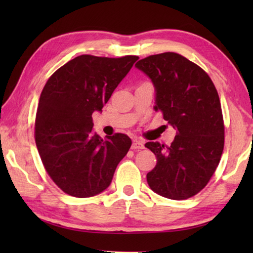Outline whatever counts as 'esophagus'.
<instances>
[{"mask_svg":"<svg viewBox=\"0 0 253 253\" xmlns=\"http://www.w3.org/2000/svg\"><path fill=\"white\" fill-rule=\"evenodd\" d=\"M144 146V143L140 142V140H134L131 145V148L132 149H143Z\"/></svg>","mask_w":253,"mask_h":253,"instance_id":"obj_1","label":"esophagus"}]
</instances>
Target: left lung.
I'll return each mask as SVG.
<instances>
[{
	"label": "left lung",
	"mask_w": 253,
	"mask_h": 253,
	"mask_svg": "<svg viewBox=\"0 0 253 253\" xmlns=\"http://www.w3.org/2000/svg\"><path fill=\"white\" fill-rule=\"evenodd\" d=\"M136 67L155 85V110L176 129L170 146L145 144L157 160L147 173L148 185L164 198L190 199L207 186L223 152L224 122L219 93L202 68L178 53L149 55Z\"/></svg>",
	"instance_id": "8db88e82"
}]
</instances>
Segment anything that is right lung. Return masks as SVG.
I'll return each mask as SVG.
<instances>
[{
    "label": "right lung",
    "mask_w": 253,
    "mask_h": 253,
    "mask_svg": "<svg viewBox=\"0 0 253 253\" xmlns=\"http://www.w3.org/2000/svg\"><path fill=\"white\" fill-rule=\"evenodd\" d=\"M137 55H78L51 75L41 92L34 137L45 172L75 198L105 191L131 146L126 134L102 139L92 132V113L101 110Z\"/></svg>",
    "instance_id": "obj_1"
}]
</instances>
